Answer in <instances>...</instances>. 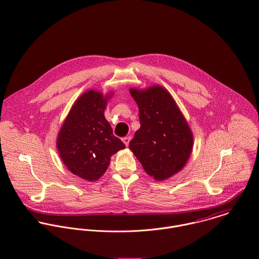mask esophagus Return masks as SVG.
Masks as SVG:
<instances>
[{"instance_id":"esophagus-1","label":"esophagus","mask_w":259,"mask_h":259,"mask_svg":"<svg viewBox=\"0 0 259 259\" xmlns=\"http://www.w3.org/2000/svg\"><path fill=\"white\" fill-rule=\"evenodd\" d=\"M130 141H131V138H130V137H124V138L122 139V142H123V144H124L126 147L128 146Z\"/></svg>"}]
</instances>
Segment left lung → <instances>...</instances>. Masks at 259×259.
Instances as JSON below:
<instances>
[{
    "label": "left lung",
    "mask_w": 259,
    "mask_h": 259,
    "mask_svg": "<svg viewBox=\"0 0 259 259\" xmlns=\"http://www.w3.org/2000/svg\"><path fill=\"white\" fill-rule=\"evenodd\" d=\"M130 92L139 106L141 122L130 148L148 176L166 180L185 166L192 149L191 131L165 89L153 85Z\"/></svg>",
    "instance_id": "obj_1"
}]
</instances>
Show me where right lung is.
Listing matches in <instances>:
<instances>
[{"mask_svg":"<svg viewBox=\"0 0 259 259\" xmlns=\"http://www.w3.org/2000/svg\"><path fill=\"white\" fill-rule=\"evenodd\" d=\"M110 98L96 91L85 92L74 103L58 137L57 147L68 169L90 182L99 180L111 155L125 148L113 136L104 114Z\"/></svg>","mask_w":259,"mask_h":259,"instance_id":"1","label":"right lung"}]
</instances>
